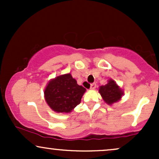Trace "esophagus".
<instances>
[{
  "instance_id": "obj_1",
  "label": "esophagus",
  "mask_w": 159,
  "mask_h": 159,
  "mask_svg": "<svg viewBox=\"0 0 159 159\" xmlns=\"http://www.w3.org/2000/svg\"><path fill=\"white\" fill-rule=\"evenodd\" d=\"M96 87V83H93V84H90V89H91V90H94Z\"/></svg>"
}]
</instances>
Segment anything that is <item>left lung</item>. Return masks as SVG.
Wrapping results in <instances>:
<instances>
[{
	"instance_id": "8db88e82",
	"label": "left lung",
	"mask_w": 159,
	"mask_h": 159,
	"mask_svg": "<svg viewBox=\"0 0 159 159\" xmlns=\"http://www.w3.org/2000/svg\"><path fill=\"white\" fill-rule=\"evenodd\" d=\"M99 93L104 101L109 105L119 101L122 95L123 94L121 89L116 85L114 81L110 80L105 86H102L99 88Z\"/></svg>"
}]
</instances>
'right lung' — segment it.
I'll use <instances>...</instances> for the list:
<instances>
[{"label":"right lung","instance_id":"1","mask_svg":"<svg viewBox=\"0 0 159 159\" xmlns=\"http://www.w3.org/2000/svg\"><path fill=\"white\" fill-rule=\"evenodd\" d=\"M85 91L70 74H66L49 82L45 90V98L52 110L68 113L79 105Z\"/></svg>","mask_w":159,"mask_h":159}]
</instances>
